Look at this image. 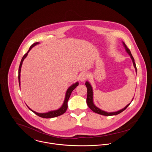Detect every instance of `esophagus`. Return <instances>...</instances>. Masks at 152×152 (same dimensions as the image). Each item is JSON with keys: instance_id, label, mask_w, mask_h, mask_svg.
Listing matches in <instances>:
<instances>
[{"instance_id": "34e87169", "label": "esophagus", "mask_w": 152, "mask_h": 152, "mask_svg": "<svg viewBox=\"0 0 152 152\" xmlns=\"http://www.w3.org/2000/svg\"><path fill=\"white\" fill-rule=\"evenodd\" d=\"M88 78V75L86 73H82L79 76V80L81 82L85 81L86 79H87Z\"/></svg>"}]
</instances>
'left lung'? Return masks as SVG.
<instances>
[{
    "mask_svg": "<svg viewBox=\"0 0 152 152\" xmlns=\"http://www.w3.org/2000/svg\"><path fill=\"white\" fill-rule=\"evenodd\" d=\"M123 45L125 48V50L126 51V52L130 55V56H131V58L132 59V62H133V65H134V67L135 69V72H137V67H136V64H135V60H134V57L132 56V54H131V51H130V50L127 48V47L126 46V45H125V43L123 41ZM85 85L86 86V88H87V97H86V103H87L88 107L90 108V109L94 113H97V114H100V115H105V116H110V115H117V114H119L120 113H122L123 111H124L126 108L129 106V105L131 104V103L132 102L134 98L132 99L131 102L129 103L128 104H127L124 108H123V109L119 110V111H115V112H110V113H108V112H106V111H104L103 110H100V108H99L98 107H97L94 102H93V88L91 86V85L90 84V83L88 82V81H86L85 82Z\"/></svg>",
    "mask_w": 152,
    "mask_h": 152,
    "instance_id": "obj_1",
    "label": "left lung"
}]
</instances>
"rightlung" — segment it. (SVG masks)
I'll return each mask as SVG.
<instances>
[{
    "mask_svg": "<svg viewBox=\"0 0 152 152\" xmlns=\"http://www.w3.org/2000/svg\"><path fill=\"white\" fill-rule=\"evenodd\" d=\"M39 44V42H35L34 43V44L29 48V50L28 51L27 53H26L25 54V55L23 56L22 59H21V62H20V66H19V68H18V83H19V85L20 86V72H21V66H22V64H23V62L24 61V59L26 58V56H28V53L29 52V51L31 50V49L34 47L35 46ZM79 85V82H77L73 84H72L70 87L67 89V91H66V96H65V99H64V101L62 104V106L59 108V109L56 110H53V111H49L48 113H37L33 110H32L31 108H29L28 106V107H29V109L32 111L34 113H35L36 115H37L38 116L40 117H42V118H53V117H58V116H59L62 114H63L64 113H66V111H67V107H68V104H67V102H68V100L70 98V96L72 93V91L74 90V89L75 88H76V86H78Z\"/></svg>",
    "mask_w": 152,
    "mask_h": 152,
    "instance_id": "add662e5",
    "label": "right lung"
}]
</instances>
